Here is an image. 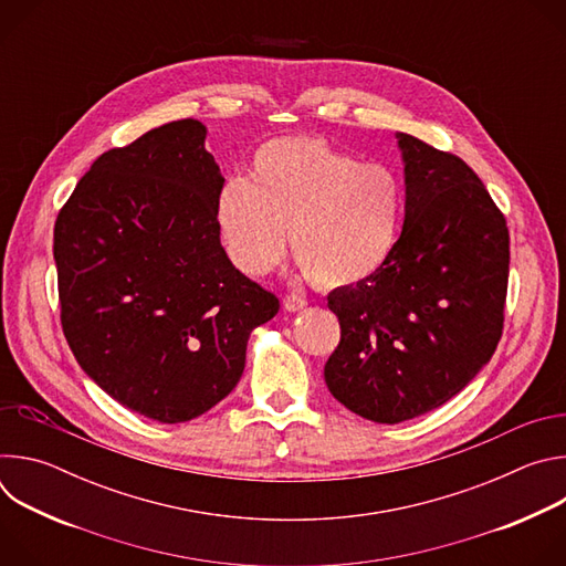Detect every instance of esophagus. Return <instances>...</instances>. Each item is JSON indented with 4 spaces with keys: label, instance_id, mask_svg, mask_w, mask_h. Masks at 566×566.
Returning a JSON list of instances; mask_svg holds the SVG:
<instances>
[{
    "label": "esophagus",
    "instance_id": "obj_1",
    "mask_svg": "<svg viewBox=\"0 0 566 566\" xmlns=\"http://www.w3.org/2000/svg\"><path fill=\"white\" fill-rule=\"evenodd\" d=\"M306 306V300L302 295H295V293H289L284 295V308L286 311H300Z\"/></svg>",
    "mask_w": 566,
    "mask_h": 566
}]
</instances>
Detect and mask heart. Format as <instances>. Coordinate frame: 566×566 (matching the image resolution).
<instances>
[{
    "label": "heart",
    "instance_id": "heart-1",
    "mask_svg": "<svg viewBox=\"0 0 566 566\" xmlns=\"http://www.w3.org/2000/svg\"><path fill=\"white\" fill-rule=\"evenodd\" d=\"M402 188L380 164H360L313 136L260 145L247 179H228L214 201L221 247L258 277L291 251L311 282L347 289L374 277L400 234Z\"/></svg>",
    "mask_w": 566,
    "mask_h": 566
}]
</instances>
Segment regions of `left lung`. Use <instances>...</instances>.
<instances>
[{
  "label": "left lung",
  "mask_w": 566,
  "mask_h": 566,
  "mask_svg": "<svg viewBox=\"0 0 566 566\" xmlns=\"http://www.w3.org/2000/svg\"><path fill=\"white\" fill-rule=\"evenodd\" d=\"M406 221L387 264L329 293L340 343L325 365L334 398L363 419L421 417L491 360L504 329L509 228L452 151L398 134Z\"/></svg>",
  "instance_id": "1"
}]
</instances>
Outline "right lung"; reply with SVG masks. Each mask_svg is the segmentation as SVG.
Returning a JSON list of instances; mask_svg holds the SVG:
<instances>
[{"instance_id": "right-lung-1", "label": "right lung", "mask_w": 566, "mask_h": 566, "mask_svg": "<svg viewBox=\"0 0 566 566\" xmlns=\"http://www.w3.org/2000/svg\"><path fill=\"white\" fill-rule=\"evenodd\" d=\"M195 118L101 154L53 230L60 322L112 398L158 423L201 417L241 378L280 300L221 249L223 177Z\"/></svg>"}]
</instances>
